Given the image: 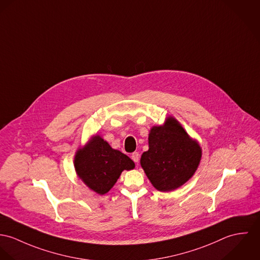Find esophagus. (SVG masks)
I'll use <instances>...</instances> for the list:
<instances>
[{
    "instance_id": "34e87169",
    "label": "esophagus",
    "mask_w": 260,
    "mask_h": 260,
    "mask_svg": "<svg viewBox=\"0 0 260 260\" xmlns=\"http://www.w3.org/2000/svg\"><path fill=\"white\" fill-rule=\"evenodd\" d=\"M132 159L135 161V162H139V160H140V153L139 152H134L133 154H132Z\"/></svg>"
}]
</instances>
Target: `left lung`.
Listing matches in <instances>:
<instances>
[{
  "label": "left lung",
  "instance_id": "1",
  "mask_svg": "<svg viewBox=\"0 0 260 260\" xmlns=\"http://www.w3.org/2000/svg\"><path fill=\"white\" fill-rule=\"evenodd\" d=\"M202 155L199 142L171 116L164 124L150 128L148 150L142 154L141 166L154 188L169 192L192 177Z\"/></svg>",
  "mask_w": 260,
  "mask_h": 260
}]
</instances>
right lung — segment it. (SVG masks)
Returning a JSON list of instances; mask_svg holds the SVG:
<instances>
[{
  "mask_svg": "<svg viewBox=\"0 0 260 260\" xmlns=\"http://www.w3.org/2000/svg\"><path fill=\"white\" fill-rule=\"evenodd\" d=\"M74 166L79 178L98 194L109 192L123 171L136 167L127 155L113 148L99 135L77 150Z\"/></svg>",
  "mask_w": 260,
  "mask_h": 260,
  "instance_id": "add662e5",
  "label": "right lung"
}]
</instances>
